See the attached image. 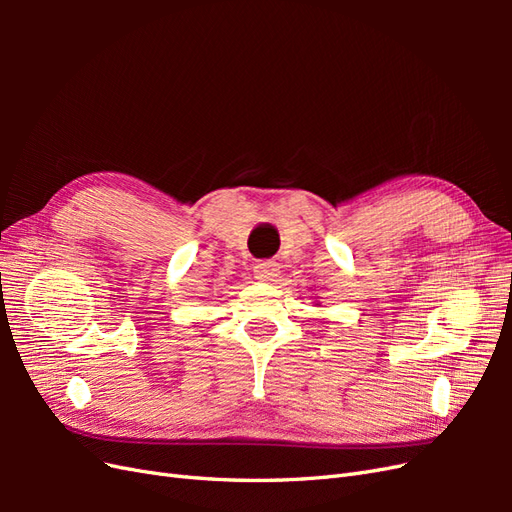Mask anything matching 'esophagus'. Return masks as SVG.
<instances>
[{
	"label": "esophagus",
	"instance_id": "1",
	"mask_svg": "<svg viewBox=\"0 0 512 512\" xmlns=\"http://www.w3.org/2000/svg\"><path fill=\"white\" fill-rule=\"evenodd\" d=\"M254 275L260 282H275V277H280V265L275 260H260L256 262Z\"/></svg>",
	"mask_w": 512,
	"mask_h": 512
}]
</instances>
